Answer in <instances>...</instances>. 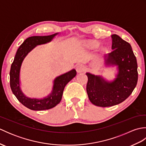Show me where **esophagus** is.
Segmentation results:
<instances>
[{
    "mask_svg": "<svg viewBox=\"0 0 146 146\" xmlns=\"http://www.w3.org/2000/svg\"><path fill=\"white\" fill-rule=\"evenodd\" d=\"M85 70V66L82 64H79L76 66V70L78 73H81L83 72V71H84Z\"/></svg>",
    "mask_w": 146,
    "mask_h": 146,
    "instance_id": "esophagus-1",
    "label": "esophagus"
}]
</instances>
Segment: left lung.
Here are the masks:
<instances>
[{
    "instance_id": "8db88e82",
    "label": "left lung",
    "mask_w": 146,
    "mask_h": 146,
    "mask_svg": "<svg viewBox=\"0 0 146 146\" xmlns=\"http://www.w3.org/2000/svg\"><path fill=\"white\" fill-rule=\"evenodd\" d=\"M111 38L113 50L105 61L107 64L117 65V78L109 83L100 76L86 73L88 98L98 107H111L122 103L131 95L137 83V60L131 44L117 35H111Z\"/></svg>"
}]
</instances>
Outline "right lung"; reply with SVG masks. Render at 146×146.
Returning a JSON list of instances; mask_svg holds the SVG:
<instances>
[{"label": "right lung", "instance_id": "1", "mask_svg": "<svg viewBox=\"0 0 146 146\" xmlns=\"http://www.w3.org/2000/svg\"><path fill=\"white\" fill-rule=\"evenodd\" d=\"M56 34L50 36H32L27 38L18 48L10 70V86L12 92L21 103L27 108L33 110H44L53 108L60 103L65 86L76 75L75 70H72L57 77L54 82L51 94L43 99L26 97L20 90L19 71L22 62L27 53L36 46L44 44L51 41Z\"/></svg>", "mask_w": 146, "mask_h": 146}]
</instances>
